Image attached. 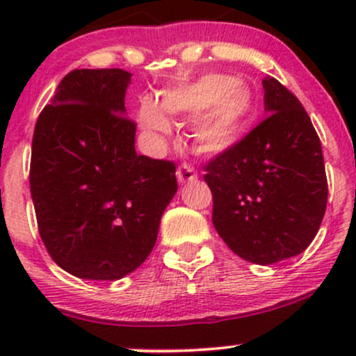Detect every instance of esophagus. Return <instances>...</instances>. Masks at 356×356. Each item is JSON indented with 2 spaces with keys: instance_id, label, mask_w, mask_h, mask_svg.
<instances>
[{
  "instance_id": "1",
  "label": "esophagus",
  "mask_w": 356,
  "mask_h": 356,
  "mask_svg": "<svg viewBox=\"0 0 356 356\" xmlns=\"http://www.w3.org/2000/svg\"><path fill=\"white\" fill-rule=\"evenodd\" d=\"M198 179V174H196L195 168L188 163H182L181 167L177 168V181L181 184H186V182H193Z\"/></svg>"
}]
</instances>
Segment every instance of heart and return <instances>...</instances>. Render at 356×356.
<instances>
[{
	"instance_id": "obj_1",
	"label": "heart",
	"mask_w": 356,
	"mask_h": 356,
	"mask_svg": "<svg viewBox=\"0 0 356 356\" xmlns=\"http://www.w3.org/2000/svg\"><path fill=\"white\" fill-rule=\"evenodd\" d=\"M254 108L257 99L245 82L236 81L232 75L211 72L165 91L161 106L152 98L141 99L138 120L146 131L168 134L170 122L165 113L196 117L193 124L196 146L204 153H224L234 148L246 134Z\"/></svg>"
}]
</instances>
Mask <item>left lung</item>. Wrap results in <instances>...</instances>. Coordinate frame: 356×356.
Returning <instances> with one entry per match:
<instances>
[{"label": "left lung", "mask_w": 356, "mask_h": 356, "mask_svg": "<svg viewBox=\"0 0 356 356\" xmlns=\"http://www.w3.org/2000/svg\"><path fill=\"white\" fill-rule=\"evenodd\" d=\"M268 117L204 165L213 196L211 222L238 257L272 265L303 253L327 204L321 139L296 96L267 77Z\"/></svg>", "instance_id": "left-lung-1"}]
</instances>
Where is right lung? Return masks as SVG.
I'll return each mask as SVG.
<instances>
[{"label":"right lung","mask_w":356,"mask_h":356,"mask_svg":"<svg viewBox=\"0 0 356 356\" xmlns=\"http://www.w3.org/2000/svg\"><path fill=\"white\" fill-rule=\"evenodd\" d=\"M131 75L72 70L35 122L29 182L39 234L75 277L117 281L134 272L177 193L172 161L136 153L124 103Z\"/></svg>","instance_id":"add662e5"}]
</instances>
